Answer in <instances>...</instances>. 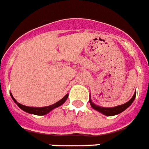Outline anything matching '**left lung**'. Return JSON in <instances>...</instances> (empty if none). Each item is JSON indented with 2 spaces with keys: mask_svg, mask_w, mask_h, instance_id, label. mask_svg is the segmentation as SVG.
<instances>
[{
  "mask_svg": "<svg viewBox=\"0 0 149 149\" xmlns=\"http://www.w3.org/2000/svg\"><path fill=\"white\" fill-rule=\"evenodd\" d=\"M135 97H136V93H134V96L131 98V100H129L127 103L123 104H121V105H118L115 106V107H113V108H104V107H101V106L97 105L95 104V103L92 102L91 100V97H89V103H90V105L91 107L95 109L96 111L100 112L101 113L104 114L106 116H113V115H116V114H118L120 113H122L123 111H124L126 109H128L129 106L132 104V103L134 102Z\"/></svg>",
  "mask_w": 149,
  "mask_h": 149,
  "instance_id": "8db88e82",
  "label": "left lung"
}]
</instances>
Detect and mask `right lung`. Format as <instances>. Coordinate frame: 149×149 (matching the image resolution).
<instances>
[{
  "label": "right lung",
  "instance_id": "obj_1",
  "mask_svg": "<svg viewBox=\"0 0 149 149\" xmlns=\"http://www.w3.org/2000/svg\"><path fill=\"white\" fill-rule=\"evenodd\" d=\"M10 96H11V98H12V100L14 101L15 103L17 104V106L21 109L23 111L26 112V113H31V114H36V115H45V114H47L48 113L51 111V110H53L55 108H57V107H59V106L62 105L66 101V100L68 99V96L69 95L67 94V95H65V97L63 98V99H61L60 100H59L58 102H56L55 104H52V105H49V106H46V107H29V106H26V105H23V104H21L20 103H18L16 100H15V98L13 97V95L10 94Z\"/></svg>",
  "mask_w": 149,
  "mask_h": 149
}]
</instances>
